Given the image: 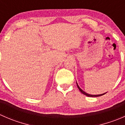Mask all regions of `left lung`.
Returning <instances> with one entry per match:
<instances>
[{
	"mask_svg": "<svg viewBox=\"0 0 125 125\" xmlns=\"http://www.w3.org/2000/svg\"><path fill=\"white\" fill-rule=\"evenodd\" d=\"M76 83H77V86L78 88H79V90H80V91L81 92V93H82V94H83L84 95H86V96H88V97H99V96H101V95H104V94H105L106 93H103V94H98V95H92V94H88V93H85V92L84 91H83L82 89L81 88H80V87H79V85H78V84H77V83L76 82Z\"/></svg>",
	"mask_w": 125,
	"mask_h": 125,
	"instance_id": "8db88e82",
	"label": "left lung"
}]
</instances>
